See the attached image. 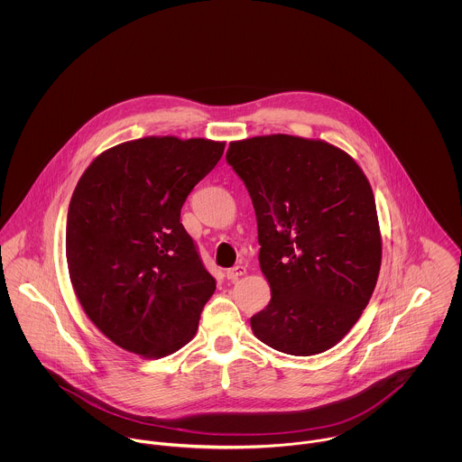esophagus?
<instances>
[{
    "label": "esophagus",
    "instance_id": "34e87169",
    "mask_svg": "<svg viewBox=\"0 0 462 462\" xmlns=\"http://www.w3.org/2000/svg\"><path fill=\"white\" fill-rule=\"evenodd\" d=\"M247 273V268L244 266V264H236V266H233V268H229L227 272H226V277L229 279V281H238L242 275H245Z\"/></svg>",
    "mask_w": 462,
    "mask_h": 462
}]
</instances>
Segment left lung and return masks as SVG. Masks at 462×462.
Wrapping results in <instances>:
<instances>
[{
  "instance_id": "8db88e82",
  "label": "left lung",
  "mask_w": 462,
  "mask_h": 462,
  "mask_svg": "<svg viewBox=\"0 0 462 462\" xmlns=\"http://www.w3.org/2000/svg\"><path fill=\"white\" fill-rule=\"evenodd\" d=\"M226 160L253 199L272 293L253 332L284 354L326 352L359 320L381 270L366 176L345 151L291 134L231 142Z\"/></svg>"
}]
</instances>
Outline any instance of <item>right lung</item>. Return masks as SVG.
I'll list each match as a JSON object with an SVG mask.
<instances>
[{
    "instance_id": "obj_1",
    "label": "right lung",
    "mask_w": 462,
    "mask_h": 462,
    "mask_svg": "<svg viewBox=\"0 0 462 462\" xmlns=\"http://www.w3.org/2000/svg\"><path fill=\"white\" fill-rule=\"evenodd\" d=\"M224 145L176 136L125 142L101 152L74 189L69 277L92 324L125 350L163 357L198 330L217 284L180 218Z\"/></svg>"
}]
</instances>
